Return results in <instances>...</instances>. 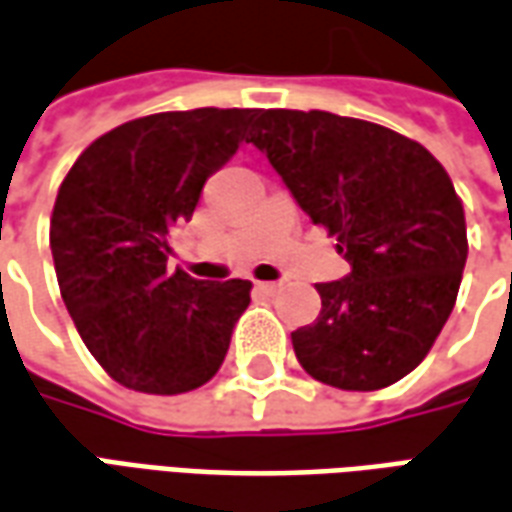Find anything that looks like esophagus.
I'll return each instance as SVG.
<instances>
[{
	"instance_id": "obj_1",
	"label": "esophagus",
	"mask_w": 512,
	"mask_h": 512,
	"mask_svg": "<svg viewBox=\"0 0 512 512\" xmlns=\"http://www.w3.org/2000/svg\"><path fill=\"white\" fill-rule=\"evenodd\" d=\"M256 287H259V290H262V292H267V295H273V292L281 290L284 284H281V281H259Z\"/></svg>"
}]
</instances>
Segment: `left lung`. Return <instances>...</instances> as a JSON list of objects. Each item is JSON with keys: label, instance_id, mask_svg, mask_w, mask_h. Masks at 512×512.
Listing matches in <instances>:
<instances>
[{"label": "left lung", "instance_id": "left-lung-1", "mask_svg": "<svg viewBox=\"0 0 512 512\" xmlns=\"http://www.w3.org/2000/svg\"><path fill=\"white\" fill-rule=\"evenodd\" d=\"M351 264L315 284L320 315L292 331L303 370L340 390H382L421 365L463 281L465 211L449 172L396 130L329 111H259L250 133Z\"/></svg>", "mask_w": 512, "mask_h": 512}]
</instances>
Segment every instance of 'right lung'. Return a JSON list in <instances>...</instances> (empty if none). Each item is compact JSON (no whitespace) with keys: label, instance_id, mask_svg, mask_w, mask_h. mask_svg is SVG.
<instances>
[{"label":"right lung","instance_id":"obj_1","mask_svg":"<svg viewBox=\"0 0 512 512\" xmlns=\"http://www.w3.org/2000/svg\"><path fill=\"white\" fill-rule=\"evenodd\" d=\"M256 108H195L125 122L91 142L49 220L63 303L102 370L139 393L178 396L220 370L250 281L169 270V231L248 142Z\"/></svg>","mask_w":512,"mask_h":512}]
</instances>
